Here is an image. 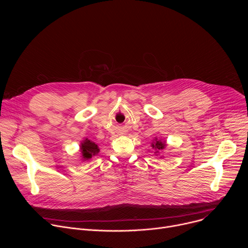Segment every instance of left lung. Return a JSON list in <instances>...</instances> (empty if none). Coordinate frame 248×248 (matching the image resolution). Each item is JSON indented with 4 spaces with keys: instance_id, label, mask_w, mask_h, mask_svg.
Listing matches in <instances>:
<instances>
[{
    "instance_id": "obj_1",
    "label": "left lung",
    "mask_w": 248,
    "mask_h": 248,
    "mask_svg": "<svg viewBox=\"0 0 248 248\" xmlns=\"http://www.w3.org/2000/svg\"><path fill=\"white\" fill-rule=\"evenodd\" d=\"M165 146H166L165 142H162L161 140H158V141H156V142H154V144H152V147H153L157 152H158L159 150L164 149Z\"/></svg>"
}]
</instances>
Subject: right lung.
Returning <instances> with one entry per match:
<instances>
[{"label":"right lung","mask_w":248,"mask_h":248,"mask_svg":"<svg viewBox=\"0 0 248 248\" xmlns=\"http://www.w3.org/2000/svg\"><path fill=\"white\" fill-rule=\"evenodd\" d=\"M81 153H82V157L84 160H89L91 159L94 155H96L99 152L98 146L92 142L91 140L85 139L83 141V143H81Z\"/></svg>","instance_id":"1"}]
</instances>
